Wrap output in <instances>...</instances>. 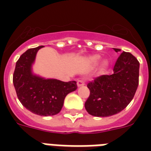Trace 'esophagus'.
Listing matches in <instances>:
<instances>
[{
  "label": "esophagus",
  "instance_id": "1",
  "mask_svg": "<svg viewBox=\"0 0 151 151\" xmlns=\"http://www.w3.org/2000/svg\"><path fill=\"white\" fill-rule=\"evenodd\" d=\"M85 85V83L82 80H78V82H77V86H78V87H81V86H83Z\"/></svg>",
  "mask_w": 151,
  "mask_h": 151
}]
</instances>
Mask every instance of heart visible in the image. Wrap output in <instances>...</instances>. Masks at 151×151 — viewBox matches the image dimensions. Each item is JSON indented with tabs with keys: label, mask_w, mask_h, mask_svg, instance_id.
Masks as SVG:
<instances>
[{
	"label": "heart",
	"mask_w": 151,
	"mask_h": 151,
	"mask_svg": "<svg viewBox=\"0 0 151 151\" xmlns=\"http://www.w3.org/2000/svg\"><path fill=\"white\" fill-rule=\"evenodd\" d=\"M100 59H101V56H100V55H95V56H93L91 57V63L92 65H96V64H98L99 61L100 60ZM109 65H110L109 60L107 59L104 60L101 63L100 72L101 73L105 72V71L108 69Z\"/></svg>",
	"instance_id": "heart-1"
}]
</instances>
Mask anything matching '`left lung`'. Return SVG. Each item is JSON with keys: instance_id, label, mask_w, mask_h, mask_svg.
Segmentation results:
<instances>
[{"instance_id": "1", "label": "left lung", "mask_w": 151, "mask_h": 151, "mask_svg": "<svg viewBox=\"0 0 151 151\" xmlns=\"http://www.w3.org/2000/svg\"><path fill=\"white\" fill-rule=\"evenodd\" d=\"M120 53L111 75H103L90 82V96L85 108L90 115L97 117L111 116L124 110L136 93L139 67L138 60L131 53L113 48Z\"/></svg>"}]
</instances>
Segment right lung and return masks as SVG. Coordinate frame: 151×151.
<instances>
[{"instance_id": "add662e5", "label": "right lung", "mask_w": 151, "mask_h": 151, "mask_svg": "<svg viewBox=\"0 0 151 151\" xmlns=\"http://www.w3.org/2000/svg\"><path fill=\"white\" fill-rule=\"evenodd\" d=\"M39 46L26 51L16 63L13 82L21 104L32 113L48 116L58 114L66 95L77 90V82L46 78L35 73L33 65Z\"/></svg>"}]
</instances>
